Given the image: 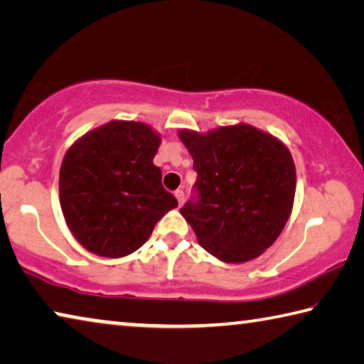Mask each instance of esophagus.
Returning a JSON list of instances; mask_svg holds the SVG:
<instances>
[{"label": "esophagus", "mask_w": 364, "mask_h": 364, "mask_svg": "<svg viewBox=\"0 0 364 364\" xmlns=\"http://www.w3.org/2000/svg\"><path fill=\"white\" fill-rule=\"evenodd\" d=\"M175 197H176V200H178V205H183V202H184V193H183L181 189L175 191Z\"/></svg>", "instance_id": "1"}]
</instances>
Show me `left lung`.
<instances>
[{
	"mask_svg": "<svg viewBox=\"0 0 364 364\" xmlns=\"http://www.w3.org/2000/svg\"><path fill=\"white\" fill-rule=\"evenodd\" d=\"M178 136L197 171L199 196L180 210L197 242L225 263L260 257L292 212L297 175L289 147L249 123L183 128Z\"/></svg>",
	"mask_w": 364,
	"mask_h": 364,
	"instance_id": "1",
	"label": "left lung"
}]
</instances>
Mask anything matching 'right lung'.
<instances>
[{"mask_svg":"<svg viewBox=\"0 0 364 364\" xmlns=\"http://www.w3.org/2000/svg\"><path fill=\"white\" fill-rule=\"evenodd\" d=\"M162 136L143 122L112 120L67 149L59 202L73 237L97 257L138 250L157 221L178 207L154 165Z\"/></svg>","mask_w":364,"mask_h":364,"instance_id":"obj_1","label":"right lung"}]
</instances>
